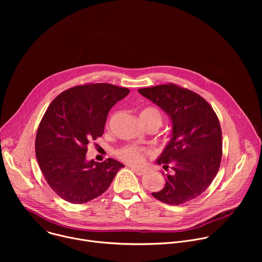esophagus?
Wrapping results in <instances>:
<instances>
[{
	"mask_svg": "<svg viewBox=\"0 0 262 262\" xmlns=\"http://www.w3.org/2000/svg\"><path fill=\"white\" fill-rule=\"evenodd\" d=\"M130 169L137 174V175H143L144 174V170L143 169H141V168H137V167H134V166H132L130 167Z\"/></svg>",
	"mask_w": 262,
	"mask_h": 262,
	"instance_id": "34e87169",
	"label": "esophagus"
}]
</instances>
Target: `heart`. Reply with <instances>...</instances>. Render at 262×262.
<instances>
[{
  "instance_id": "obj_1",
  "label": "heart",
  "mask_w": 262,
  "mask_h": 262,
  "mask_svg": "<svg viewBox=\"0 0 262 262\" xmlns=\"http://www.w3.org/2000/svg\"><path fill=\"white\" fill-rule=\"evenodd\" d=\"M140 117L155 118L159 120V122L162 124V115L157 108L154 107H148L143 110L141 112ZM115 155L119 160H121L124 163L130 165H141L145 161L146 156L149 155V150L146 148L135 145H125L118 148L115 151Z\"/></svg>"
}]
</instances>
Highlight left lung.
Returning a JSON list of instances; mask_svg holds the SVG:
<instances>
[{
  "mask_svg": "<svg viewBox=\"0 0 262 262\" xmlns=\"http://www.w3.org/2000/svg\"><path fill=\"white\" fill-rule=\"evenodd\" d=\"M138 91L172 120V138L157 161L170 173L165 188L151 195L171 205L197 198L212 182L222 160V130L213 108L199 94L171 83Z\"/></svg>",
  "mask_w": 262,
  "mask_h": 262,
  "instance_id": "1",
  "label": "left lung"
}]
</instances>
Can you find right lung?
<instances>
[{
  "label": "right lung",
  "instance_id": "obj_1",
  "mask_svg": "<svg viewBox=\"0 0 262 262\" xmlns=\"http://www.w3.org/2000/svg\"><path fill=\"white\" fill-rule=\"evenodd\" d=\"M128 93L111 84H85L65 90L49 105L36 135V158L51 189L65 201L95 199L124 167L113 159L88 162L86 154L89 141L102 136L111 107Z\"/></svg>",
  "mask_w": 262,
  "mask_h": 262
}]
</instances>
